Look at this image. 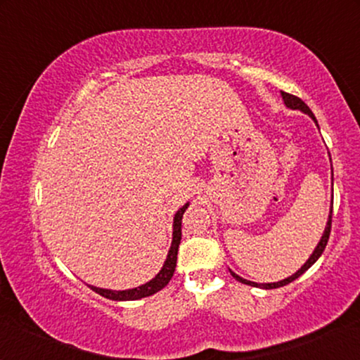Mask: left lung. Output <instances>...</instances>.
<instances>
[{
  "label": "left lung",
  "instance_id": "8db88e82",
  "mask_svg": "<svg viewBox=\"0 0 360 360\" xmlns=\"http://www.w3.org/2000/svg\"><path fill=\"white\" fill-rule=\"evenodd\" d=\"M282 98H283L285 105H287L288 108H292V110H302L303 112H307V115L311 116L313 120H314V122H316V117H314L311 110H309V108H308L307 105H304V101L300 100L298 96L290 95V93L282 91ZM331 221H333V208H331V213H329V219H328L326 229H324L323 238H321V240H319V244L316 245V249H314V252L311 254V257H309V259L307 260V262H304L303 267L300 269L297 274H293L292 277H288V278H285V280H280V282H277V283H255V282H249V280H244L243 277H239V275H236L234 272H231V274H233V277H234L236 280H239V282H243V283H245V285H250V287H262V288L270 290V288H278V287H283V285H288L290 282H293L295 278H298L300 275L307 272V270H308L309 267H311V265L319 259V255L323 254V250H324V248H326V244H328L329 234H331Z\"/></svg>",
  "mask_w": 360,
  "mask_h": 360
}]
</instances>
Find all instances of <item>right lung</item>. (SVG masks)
<instances>
[{
    "label": "right lung",
    "mask_w": 360,
    "mask_h": 360,
    "mask_svg": "<svg viewBox=\"0 0 360 360\" xmlns=\"http://www.w3.org/2000/svg\"><path fill=\"white\" fill-rule=\"evenodd\" d=\"M180 208L176 211L175 218H174V240H172V248L169 250V255H167V260L164 264V267L159 274L155 275V278H152L150 282H147L146 285H141V287L132 288V290H122V292H115V290H105V288H96L91 287L93 292H96L101 297L110 298V300H117V302H126V300H139L144 297H150L165 287L167 283L170 282V278L174 277L175 267H176V254H179V245H180V239H181V216H184L185 210Z\"/></svg>",
    "instance_id": "obj_1"
}]
</instances>
